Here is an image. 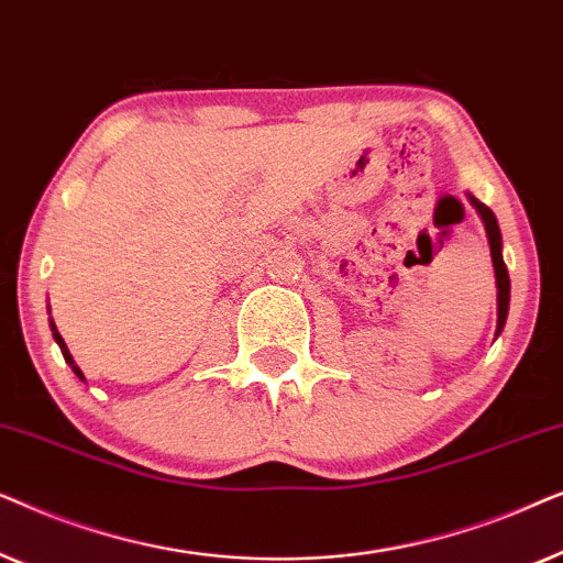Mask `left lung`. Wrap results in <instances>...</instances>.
Returning a JSON list of instances; mask_svg holds the SVG:
<instances>
[{
    "label": "left lung",
    "instance_id": "8db88e82",
    "mask_svg": "<svg viewBox=\"0 0 563 563\" xmlns=\"http://www.w3.org/2000/svg\"><path fill=\"white\" fill-rule=\"evenodd\" d=\"M468 202L476 207V212H479L484 220V228H487L492 264H495V276H497V333H503L507 310H510V274H507V266L503 261V235H499L495 212H492L487 205L479 202V199L472 195H468Z\"/></svg>",
    "mask_w": 563,
    "mask_h": 563
}]
</instances>
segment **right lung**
<instances>
[{"instance_id":"add662e5","label":"right lung","mask_w":563,"mask_h":563,"mask_svg":"<svg viewBox=\"0 0 563 563\" xmlns=\"http://www.w3.org/2000/svg\"><path fill=\"white\" fill-rule=\"evenodd\" d=\"M51 330H53V338H56V343H58V349H60V353H64V358H66V364L74 368V374L79 376V379H84L81 376V372H79V366L74 364V358H71V353H68V349H66V343H64V338H60V333L56 330V325H53V320H51Z\"/></svg>"}]
</instances>
